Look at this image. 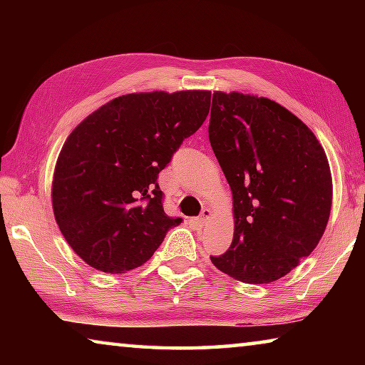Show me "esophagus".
<instances>
[{
    "instance_id": "obj_1",
    "label": "esophagus",
    "mask_w": 365,
    "mask_h": 365,
    "mask_svg": "<svg viewBox=\"0 0 365 365\" xmlns=\"http://www.w3.org/2000/svg\"><path fill=\"white\" fill-rule=\"evenodd\" d=\"M212 217V212H211V209H205V211L201 212V217H197V219H195V222L200 227H205L206 224H207V220Z\"/></svg>"
}]
</instances>
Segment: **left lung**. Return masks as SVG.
Segmentation results:
<instances>
[{
    "mask_svg": "<svg viewBox=\"0 0 365 365\" xmlns=\"http://www.w3.org/2000/svg\"><path fill=\"white\" fill-rule=\"evenodd\" d=\"M209 141L232 190L233 240L212 264L262 285L311 255L329 224L333 183L322 145L282 104L214 91Z\"/></svg>",
    "mask_w": 365,
    "mask_h": 365,
    "instance_id": "8db88e82",
    "label": "left lung"
}]
</instances>
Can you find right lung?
Instances as JSON below:
<instances>
[{
  "instance_id": "right-lung-1",
  "label": "right lung",
  "mask_w": 365,
  "mask_h": 365,
  "mask_svg": "<svg viewBox=\"0 0 365 365\" xmlns=\"http://www.w3.org/2000/svg\"><path fill=\"white\" fill-rule=\"evenodd\" d=\"M211 91L117 96L73 128L54 165L53 212L78 257L106 274L140 267L180 217L163 207L158 174L206 120Z\"/></svg>"
}]
</instances>
